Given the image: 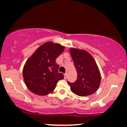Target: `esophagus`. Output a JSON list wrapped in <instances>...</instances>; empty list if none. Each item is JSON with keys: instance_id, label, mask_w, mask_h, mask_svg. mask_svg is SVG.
<instances>
[{"instance_id": "esophagus-1", "label": "esophagus", "mask_w": 127, "mask_h": 127, "mask_svg": "<svg viewBox=\"0 0 127 127\" xmlns=\"http://www.w3.org/2000/svg\"><path fill=\"white\" fill-rule=\"evenodd\" d=\"M66 78H67V74L66 73H65V74H64V79H66Z\"/></svg>"}]
</instances>
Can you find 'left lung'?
<instances>
[{
	"instance_id": "1",
	"label": "left lung",
	"mask_w": 127,
	"mask_h": 127,
	"mask_svg": "<svg viewBox=\"0 0 127 127\" xmlns=\"http://www.w3.org/2000/svg\"><path fill=\"white\" fill-rule=\"evenodd\" d=\"M69 51L78 74L75 82H68L72 92L80 96L93 94L99 88L101 79L96 62L85 50L71 48Z\"/></svg>"
}]
</instances>
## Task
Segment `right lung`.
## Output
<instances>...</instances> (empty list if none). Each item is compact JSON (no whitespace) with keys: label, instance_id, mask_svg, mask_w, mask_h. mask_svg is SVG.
Wrapping results in <instances>:
<instances>
[{"label":"right lung","instance_id":"add662e5","mask_svg":"<svg viewBox=\"0 0 127 127\" xmlns=\"http://www.w3.org/2000/svg\"><path fill=\"white\" fill-rule=\"evenodd\" d=\"M65 47L59 43L48 42L40 45L28 59L23 69L25 84L35 94L43 96L51 93L56 84L64 78L58 72L56 59Z\"/></svg>","mask_w":127,"mask_h":127}]
</instances>
